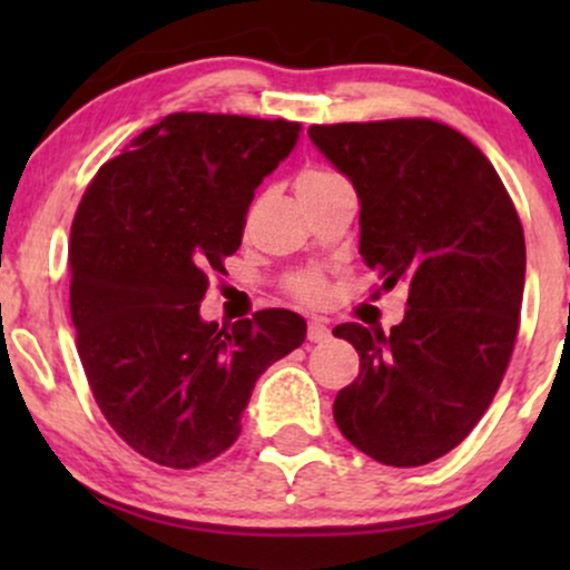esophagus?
I'll return each instance as SVG.
<instances>
[{"label":"esophagus","instance_id":"34e87169","mask_svg":"<svg viewBox=\"0 0 570 570\" xmlns=\"http://www.w3.org/2000/svg\"><path fill=\"white\" fill-rule=\"evenodd\" d=\"M326 337H330V326L324 322H307V340L311 343H324Z\"/></svg>","mask_w":570,"mask_h":570}]
</instances>
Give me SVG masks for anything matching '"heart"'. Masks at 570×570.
Returning a JSON list of instances; mask_svg holds the SVG:
<instances>
[{
    "instance_id": "1",
    "label": "heart",
    "mask_w": 570,
    "mask_h": 570,
    "mask_svg": "<svg viewBox=\"0 0 570 570\" xmlns=\"http://www.w3.org/2000/svg\"><path fill=\"white\" fill-rule=\"evenodd\" d=\"M332 179H337V174L326 171V168H303V171L297 174V181H294V185H297V193H305V189L326 185V181H332ZM289 292L299 299H316V297H322L324 284L313 276H303V278L292 281Z\"/></svg>"
}]
</instances>
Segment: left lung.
Listing matches in <instances>:
<instances>
[{
	"instance_id": "1",
	"label": "left lung",
	"mask_w": 570,
	"mask_h": 570,
	"mask_svg": "<svg viewBox=\"0 0 570 570\" xmlns=\"http://www.w3.org/2000/svg\"><path fill=\"white\" fill-rule=\"evenodd\" d=\"M307 136L356 187L364 263L385 289H410L389 335L332 330L358 353L335 423L385 466H423L466 440L509 367L525 286L520 217L493 163L444 122H335Z\"/></svg>"
}]
</instances>
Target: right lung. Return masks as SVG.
Instances as JSON below:
<instances>
[{"label": "right lung", "instance_id": "add662e5", "mask_svg": "<svg viewBox=\"0 0 570 570\" xmlns=\"http://www.w3.org/2000/svg\"><path fill=\"white\" fill-rule=\"evenodd\" d=\"M299 126L174 112L98 168L69 238V311L98 410L128 448L195 469L240 434L254 383L299 348L305 322L265 307L200 322L208 276L238 252L254 189Z\"/></svg>", "mask_w": 570, "mask_h": 570}]
</instances>
